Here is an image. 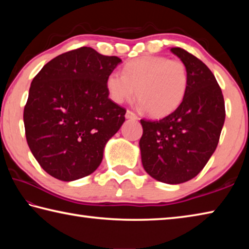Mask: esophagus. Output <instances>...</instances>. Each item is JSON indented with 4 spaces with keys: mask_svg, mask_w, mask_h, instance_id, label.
<instances>
[{
    "mask_svg": "<svg viewBox=\"0 0 249 249\" xmlns=\"http://www.w3.org/2000/svg\"><path fill=\"white\" fill-rule=\"evenodd\" d=\"M125 117L126 119H128V120H138V116L135 114L134 112H132V111H129V109H127V112H126V114H125Z\"/></svg>",
    "mask_w": 249,
    "mask_h": 249,
    "instance_id": "obj_1",
    "label": "esophagus"
}]
</instances>
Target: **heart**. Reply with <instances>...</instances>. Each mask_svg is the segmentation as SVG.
<instances>
[{"mask_svg": "<svg viewBox=\"0 0 249 249\" xmlns=\"http://www.w3.org/2000/svg\"><path fill=\"white\" fill-rule=\"evenodd\" d=\"M188 70L180 60L163 56L133 59L124 66L123 74L112 72L107 79L111 99L123 103L136 92L142 107L149 115L161 117L178 108L188 90Z\"/></svg>", "mask_w": 249, "mask_h": 249, "instance_id": "obj_1", "label": "heart"}]
</instances>
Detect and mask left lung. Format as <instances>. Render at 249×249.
<instances>
[{"label":"left lung","instance_id":"1","mask_svg":"<svg viewBox=\"0 0 249 249\" xmlns=\"http://www.w3.org/2000/svg\"><path fill=\"white\" fill-rule=\"evenodd\" d=\"M188 70L182 102L161 120H141L142 162L147 174L165 183L191 180L203 169L220 141L225 103L215 77L199 58L171 48Z\"/></svg>","mask_w":249,"mask_h":249}]
</instances>
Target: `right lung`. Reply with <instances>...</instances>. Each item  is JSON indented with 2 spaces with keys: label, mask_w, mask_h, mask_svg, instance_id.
I'll return each mask as SVG.
<instances>
[{
  "label": "right lung",
  "mask_w": 249,
  "mask_h": 249,
  "mask_svg": "<svg viewBox=\"0 0 249 249\" xmlns=\"http://www.w3.org/2000/svg\"><path fill=\"white\" fill-rule=\"evenodd\" d=\"M122 60L91 47L61 53L33 79L24 125L26 141L43 169L61 181L91 175L126 109L108 99L107 79Z\"/></svg>",
  "instance_id": "add662e5"
}]
</instances>
